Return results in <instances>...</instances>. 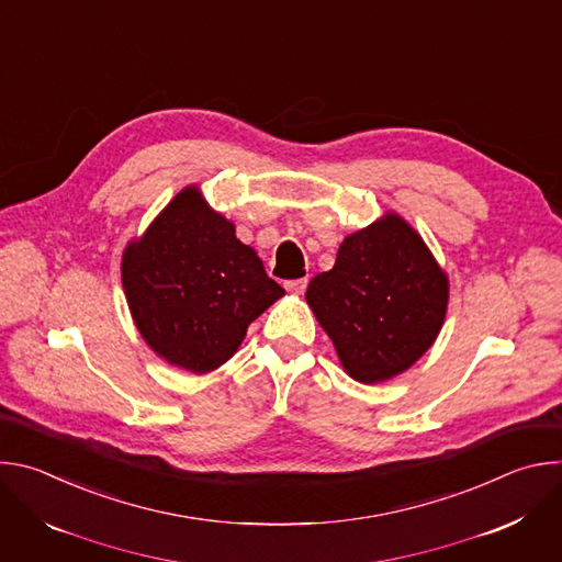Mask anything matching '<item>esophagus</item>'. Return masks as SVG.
<instances>
[{"instance_id":"obj_1","label":"esophagus","mask_w":562,"mask_h":562,"mask_svg":"<svg viewBox=\"0 0 562 562\" xmlns=\"http://www.w3.org/2000/svg\"><path fill=\"white\" fill-rule=\"evenodd\" d=\"M306 284H308V280H306V278H300V280H289V282H284L286 291H291V293H304Z\"/></svg>"}]
</instances>
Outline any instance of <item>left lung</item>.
<instances>
[{
    "label": "left lung",
    "instance_id": "8db88e82",
    "mask_svg": "<svg viewBox=\"0 0 562 562\" xmlns=\"http://www.w3.org/2000/svg\"><path fill=\"white\" fill-rule=\"evenodd\" d=\"M447 297V276L423 237L393 213L345 237L334 269L306 289L342 367L364 384L407 371L434 345Z\"/></svg>",
    "mask_w": 562,
    "mask_h": 562
}]
</instances>
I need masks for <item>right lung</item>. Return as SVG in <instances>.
Segmentation results:
<instances>
[{"instance_id":"right-lung-1","label":"right lung","mask_w":562,"mask_h":562,"mask_svg":"<svg viewBox=\"0 0 562 562\" xmlns=\"http://www.w3.org/2000/svg\"><path fill=\"white\" fill-rule=\"evenodd\" d=\"M122 284L148 347L193 373L224 364L284 289L195 187L157 215L122 258Z\"/></svg>"}]
</instances>
